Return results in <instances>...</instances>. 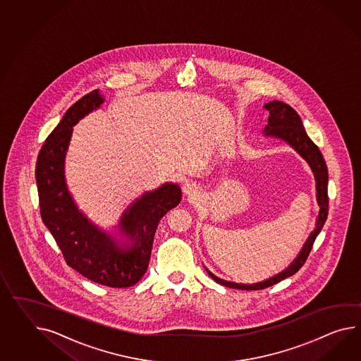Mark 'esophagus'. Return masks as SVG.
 <instances>
[{
    "mask_svg": "<svg viewBox=\"0 0 361 361\" xmlns=\"http://www.w3.org/2000/svg\"><path fill=\"white\" fill-rule=\"evenodd\" d=\"M183 192H184L186 197H189V198H192V200L200 195V189H198L197 184H194L193 181H186V183L183 185Z\"/></svg>",
    "mask_w": 361,
    "mask_h": 361,
    "instance_id": "1",
    "label": "esophagus"
}]
</instances>
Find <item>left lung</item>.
Here are the masks:
<instances>
[{
    "mask_svg": "<svg viewBox=\"0 0 361 361\" xmlns=\"http://www.w3.org/2000/svg\"><path fill=\"white\" fill-rule=\"evenodd\" d=\"M264 108L270 112L269 121L264 129V137H271V138L286 142L308 163L309 167L314 175V180H316V197L319 212H318V216L316 219V227L310 232V235L307 238L305 244L301 247L299 255H296V258L288 264V267H286L281 273L275 274L269 279H264L258 283H252V284L235 283V281L220 279L216 275H214L209 269L204 267L214 281L219 283L221 286L229 287V288L246 290H264V288L274 286L278 281H283L288 276H292L293 274L298 273L301 269V266L305 264L309 253L312 250L313 243L325 224L327 212H329V197H327L329 173H327L325 159L322 157L319 149L309 138L298 112L292 106L283 103V102H279V100H273V102L266 103Z\"/></svg>",
    "mask_w": 361,
    "mask_h": 361,
    "instance_id": "left-lung-1",
    "label": "left lung"
}]
</instances>
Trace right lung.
Returning a JSON list of instances; mask_svg holds the SVG:
<instances>
[{"label":"right lung","mask_w":361,"mask_h":361,"mask_svg":"<svg viewBox=\"0 0 361 361\" xmlns=\"http://www.w3.org/2000/svg\"><path fill=\"white\" fill-rule=\"evenodd\" d=\"M103 103L100 91L94 90L65 112L39 152L36 185L42 219L66 264L90 281L125 288L141 281L146 273L159 221L180 203L181 189L166 183L145 192L123 212L117 235L97 227L80 212L65 178L66 151L73 126Z\"/></svg>","instance_id":"add662e5"}]
</instances>
